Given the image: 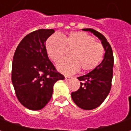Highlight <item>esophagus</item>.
I'll list each match as a JSON object with an SVG mask.
<instances>
[{"mask_svg":"<svg viewBox=\"0 0 131 131\" xmlns=\"http://www.w3.org/2000/svg\"><path fill=\"white\" fill-rule=\"evenodd\" d=\"M71 79H73L72 77H69V76H65V80L67 81H69V80H71Z\"/></svg>","mask_w":131,"mask_h":131,"instance_id":"1","label":"esophagus"}]
</instances>
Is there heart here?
I'll return each mask as SVG.
<instances>
[{
    "label": "heart",
    "mask_w": 131,
    "mask_h": 131,
    "mask_svg": "<svg viewBox=\"0 0 131 131\" xmlns=\"http://www.w3.org/2000/svg\"><path fill=\"white\" fill-rule=\"evenodd\" d=\"M72 49L71 58L57 63V68L64 74H72L79 69L82 72L93 70L104 56V49L92 36L81 31H72L67 36L54 34L46 41V48L50 58L57 62L63 57L66 48Z\"/></svg>",
    "instance_id": "heart-1"
}]
</instances>
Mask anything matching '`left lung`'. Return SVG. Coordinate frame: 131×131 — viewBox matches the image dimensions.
<instances>
[{
  "instance_id": "1",
  "label": "left lung",
  "mask_w": 131,
  "mask_h": 131,
  "mask_svg": "<svg viewBox=\"0 0 131 131\" xmlns=\"http://www.w3.org/2000/svg\"><path fill=\"white\" fill-rule=\"evenodd\" d=\"M90 31L101 40L104 47V59L96 68L85 75L78 77L82 81L79 89L71 93V98L83 110H91L99 107L109 95L112 86L114 55L112 47L106 38L93 29H83Z\"/></svg>"
}]
</instances>
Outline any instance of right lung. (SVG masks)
<instances>
[{
  "mask_svg": "<svg viewBox=\"0 0 131 131\" xmlns=\"http://www.w3.org/2000/svg\"><path fill=\"white\" fill-rule=\"evenodd\" d=\"M54 29H38L27 35L16 49L12 66V83L24 107L40 110L48 103L53 85L64 77L49 60L46 41Z\"/></svg>",
  "mask_w": 131,
  "mask_h": 131,
  "instance_id": "right-lung-1",
  "label": "right lung"
}]
</instances>
